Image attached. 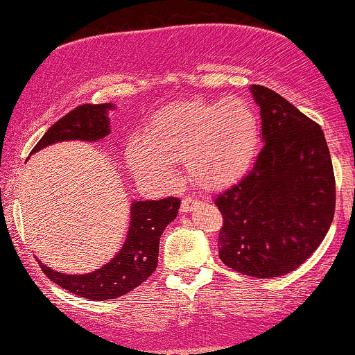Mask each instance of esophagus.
Instances as JSON below:
<instances>
[{
	"label": "esophagus",
	"mask_w": 355,
	"mask_h": 355,
	"mask_svg": "<svg viewBox=\"0 0 355 355\" xmlns=\"http://www.w3.org/2000/svg\"><path fill=\"white\" fill-rule=\"evenodd\" d=\"M198 203H200V202H198L197 198L187 197V198H183V200H182V207H180V209H182L183 214H189V211L197 209Z\"/></svg>",
	"instance_id": "obj_1"
}]
</instances>
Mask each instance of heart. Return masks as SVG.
Segmentation results:
<instances>
[{"label": "heart", "mask_w": 355, "mask_h": 355, "mask_svg": "<svg viewBox=\"0 0 355 355\" xmlns=\"http://www.w3.org/2000/svg\"><path fill=\"white\" fill-rule=\"evenodd\" d=\"M257 141L259 123L247 103L191 100L158 112L144 138L130 141L126 158L138 177L157 183H172V165L185 162L191 180L217 189L247 168Z\"/></svg>", "instance_id": "heart-1"}]
</instances>
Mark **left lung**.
<instances>
[{
    "instance_id": "left-lung-1",
    "label": "left lung",
    "mask_w": 355,
    "mask_h": 355,
    "mask_svg": "<svg viewBox=\"0 0 355 355\" xmlns=\"http://www.w3.org/2000/svg\"><path fill=\"white\" fill-rule=\"evenodd\" d=\"M262 116L254 166L215 197L220 260L257 279L285 275L320 245L336 211V177L319 123L274 89L252 85Z\"/></svg>"
}]
</instances>
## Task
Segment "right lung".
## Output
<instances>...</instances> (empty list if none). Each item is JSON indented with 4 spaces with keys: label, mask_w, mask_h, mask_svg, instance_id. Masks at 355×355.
I'll use <instances>...</instances> for the list:
<instances>
[{
    "label": "right lung",
    "mask_w": 355,
    "mask_h": 355,
    "mask_svg": "<svg viewBox=\"0 0 355 355\" xmlns=\"http://www.w3.org/2000/svg\"><path fill=\"white\" fill-rule=\"evenodd\" d=\"M110 108H112L110 103L80 105L50 126L31 153L56 141H96L105 138L110 133L107 116V110ZM178 209H180V198L177 197L133 202L130 230L123 247L120 248L115 259L92 274L67 275L51 270L42 262L40 267L44 275L56 285L85 299L108 300L128 294L144 284L157 268L160 237L166 225L177 217Z\"/></svg>",
    "instance_id": "1"
}]
</instances>
